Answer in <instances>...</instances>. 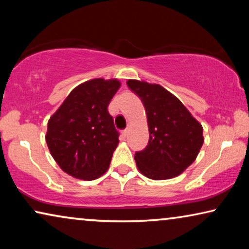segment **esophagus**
Wrapping results in <instances>:
<instances>
[{"instance_id":"1","label":"esophagus","mask_w":249,"mask_h":249,"mask_svg":"<svg viewBox=\"0 0 249 249\" xmlns=\"http://www.w3.org/2000/svg\"><path fill=\"white\" fill-rule=\"evenodd\" d=\"M128 128L127 129H124V131H122V134H124V136H127L128 135Z\"/></svg>"}]
</instances>
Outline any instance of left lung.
Masks as SVG:
<instances>
[{
  "label": "left lung",
  "instance_id": "left-lung-1",
  "mask_svg": "<svg viewBox=\"0 0 249 249\" xmlns=\"http://www.w3.org/2000/svg\"><path fill=\"white\" fill-rule=\"evenodd\" d=\"M128 87L141 98L147 114L149 141L135 161L142 175L164 180L182 173L198 155L203 127L181 102L165 88L139 80H128Z\"/></svg>",
  "mask_w": 249,
  "mask_h": 249
}]
</instances>
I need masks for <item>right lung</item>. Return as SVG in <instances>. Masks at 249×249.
I'll use <instances>...</instances> for the list:
<instances>
[{
  "mask_svg": "<svg viewBox=\"0 0 249 249\" xmlns=\"http://www.w3.org/2000/svg\"><path fill=\"white\" fill-rule=\"evenodd\" d=\"M119 87L117 79L88 80L74 88L51 117L47 146L68 175L94 180L107 172L119 144L107 107Z\"/></svg>",
  "mask_w": 249,
  "mask_h": 249,
  "instance_id": "add662e5",
  "label": "right lung"
}]
</instances>
